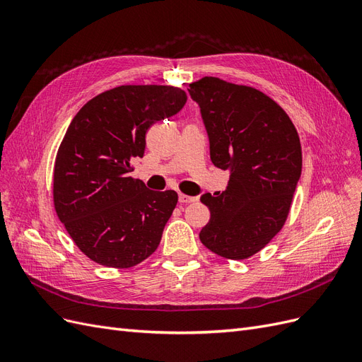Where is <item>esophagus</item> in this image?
I'll list each match as a JSON object with an SVG mask.
<instances>
[{"label": "esophagus", "mask_w": 362, "mask_h": 362, "mask_svg": "<svg viewBox=\"0 0 362 362\" xmlns=\"http://www.w3.org/2000/svg\"><path fill=\"white\" fill-rule=\"evenodd\" d=\"M178 199H180L181 204H190V202H194V201H196L194 196H189V194H184V193H180Z\"/></svg>", "instance_id": "esophagus-1"}]
</instances>
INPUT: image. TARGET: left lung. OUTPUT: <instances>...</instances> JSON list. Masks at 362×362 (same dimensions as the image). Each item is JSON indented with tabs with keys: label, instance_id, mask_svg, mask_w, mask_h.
Segmentation results:
<instances>
[{
	"label": "left lung",
	"instance_id": "1",
	"mask_svg": "<svg viewBox=\"0 0 362 362\" xmlns=\"http://www.w3.org/2000/svg\"><path fill=\"white\" fill-rule=\"evenodd\" d=\"M189 87L201 107L211 161L231 173L225 192L201 196L211 217L199 238L217 255L246 259L287 221L302 172L299 134L282 107L254 87L216 76Z\"/></svg>",
	"mask_w": 362,
	"mask_h": 362
}]
</instances>
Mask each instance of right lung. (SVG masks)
<instances>
[{"label":"right lung","instance_id":"1","mask_svg":"<svg viewBox=\"0 0 362 362\" xmlns=\"http://www.w3.org/2000/svg\"><path fill=\"white\" fill-rule=\"evenodd\" d=\"M187 95L173 86H119L75 115L54 164V206L86 257L128 269L154 254L178 202L173 190H148L129 177L146 133L177 115Z\"/></svg>","mask_w":362,"mask_h":362}]
</instances>
